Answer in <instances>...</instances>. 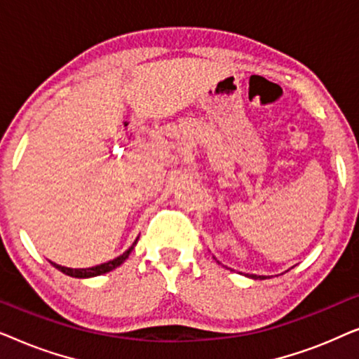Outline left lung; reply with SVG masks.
I'll use <instances>...</instances> for the list:
<instances>
[{
  "label": "left lung",
  "instance_id": "obj_1",
  "mask_svg": "<svg viewBox=\"0 0 359 359\" xmlns=\"http://www.w3.org/2000/svg\"><path fill=\"white\" fill-rule=\"evenodd\" d=\"M248 278H252V279H268L266 276H257V274H247Z\"/></svg>",
  "mask_w": 359,
  "mask_h": 359
}]
</instances>
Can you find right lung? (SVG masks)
<instances>
[{"instance_id": "right-lung-1", "label": "right lung", "mask_w": 359, "mask_h": 359, "mask_svg": "<svg viewBox=\"0 0 359 359\" xmlns=\"http://www.w3.org/2000/svg\"><path fill=\"white\" fill-rule=\"evenodd\" d=\"M137 242H139V237L135 238V242L130 245L129 250H126L124 253L119 255V257L111 259V262L107 263H101V264H96V266H91V268H67V266H62V264H57L50 262L53 266H55L58 271H62L63 274H67V276H72V278H80V279H85V278H95V276H100V274H104V273H109L112 271V269H116L117 266H121L122 263L126 262L127 258H129V255L132 250H134V247L137 245Z\"/></svg>"}]
</instances>
